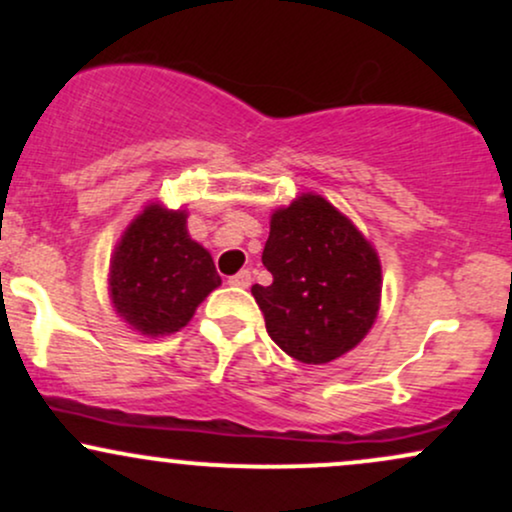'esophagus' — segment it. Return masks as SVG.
<instances>
[{
    "label": "esophagus",
    "instance_id": "1",
    "mask_svg": "<svg viewBox=\"0 0 512 512\" xmlns=\"http://www.w3.org/2000/svg\"><path fill=\"white\" fill-rule=\"evenodd\" d=\"M250 281H252L250 272H248V269H243V272L233 274L231 279H228V284H231V286H238V289H248V286H250Z\"/></svg>",
    "mask_w": 512,
    "mask_h": 512
}]
</instances>
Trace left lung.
I'll list each match as a JSON object with an SVG mask.
<instances>
[{
    "label": "left lung",
    "mask_w": 512,
    "mask_h": 512,
    "mask_svg": "<svg viewBox=\"0 0 512 512\" xmlns=\"http://www.w3.org/2000/svg\"><path fill=\"white\" fill-rule=\"evenodd\" d=\"M262 264L269 286H252L267 334L301 363H330L373 327L380 260L346 216L317 195L272 216Z\"/></svg>",
    "instance_id": "left-lung-1"
}]
</instances>
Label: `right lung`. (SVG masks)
<instances>
[{
	"instance_id": "right-lung-1",
	"label": "right lung",
	"mask_w": 512,
	"mask_h": 512,
	"mask_svg": "<svg viewBox=\"0 0 512 512\" xmlns=\"http://www.w3.org/2000/svg\"><path fill=\"white\" fill-rule=\"evenodd\" d=\"M185 211L144 209L110 262V296L129 325L149 337L178 332L221 284L214 260L187 236Z\"/></svg>"
}]
</instances>
